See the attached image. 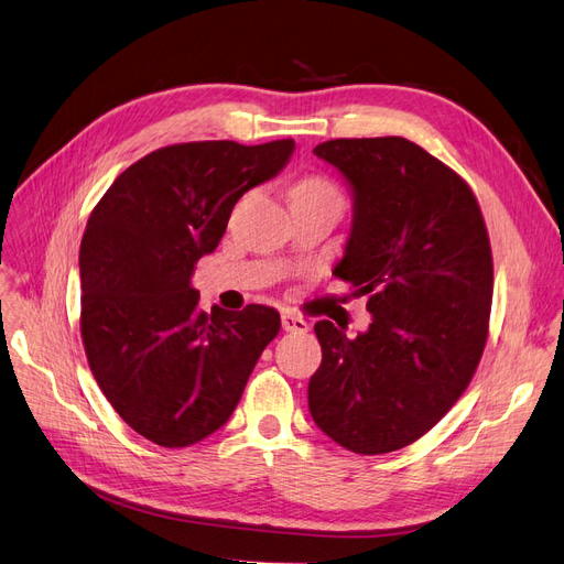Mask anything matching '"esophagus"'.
Masks as SVG:
<instances>
[{"instance_id": "esophagus-1", "label": "esophagus", "mask_w": 564, "mask_h": 564, "mask_svg": "<svg viewBox=\"0 0 564 564\" xmlns=\"http://www.w3.org/2000/svg\"><path fill=\"white\" fill-rule=\"evenodd\" d=\"M282 329L292 332V334H303L311 329V324L305 322L303 317H299L296 313H282Z\"/></svg>"}]
</instances>
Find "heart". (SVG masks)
<instances>
[{
  "label": "heart",
  "instance_id": "1",
  "mask_svg": "<svg viewBox=\"0 0 564 564\" xmlns=\"http://www.w3.org/2000/svg\"><path fill=\"white\" fill-rule=\"evenodd\" d=\"M301 193H329V195H338L334 183L327 181V178H322V176H308V178H303V181L294 187V195H301Z\"/></svg>",
  "mask_w": 564,
  "mask_h": 564
}]
</instances>
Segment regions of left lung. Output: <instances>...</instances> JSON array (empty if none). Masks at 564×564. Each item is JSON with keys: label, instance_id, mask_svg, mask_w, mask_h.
<instances>
[{"label": "left lung", "instance_id": "1", "mask_svg": "<svg viewBox=\"0 0 564 564\" xmlns=\"http://www.w3.org/2000/svg\"><path fill=\"white\" fill-rule=\"evenodd\" d=\"M313 152L350 185L352 224L334 275L367 296L371 324L355 338L315 324L322 365L308 406L340 447L388 454L429 433L480 362L489 235L468 183L412 141L336 139Z\"/></svg>", "mask_w": 564, "mask_h": 564}]
</instances>
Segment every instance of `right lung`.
I'll list each match as a JSON object with an SVG mask.
<instances>
[{
	"mask_svg": "<svg viewBox=\"0 0 564 564\" xmlns=\"http://www.w3.org/2000/svg\"><path fill=\"white\" fill-rule=\"evenodd\" d=\"M294 141H197L150 152L119 174L79 247L82 340L115 412L160 447L224 425L280 332L268 305L199 311L191 278L247 191L275 178Z\"/></svg>",
	"mask_w": 564,
	"mask_h": 564,
	"instance_id": "add662e5",
	"label": "right lung"
}]
</instances>
